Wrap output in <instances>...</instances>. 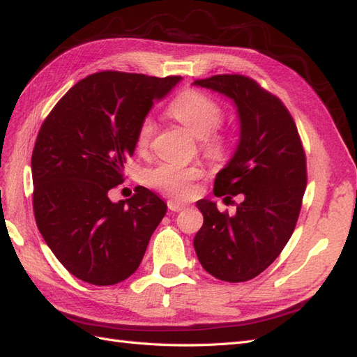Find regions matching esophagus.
<instances>
[{
	"mask_svg": "<svg viewBox=\"0 0 357 357\" xmlns=\"http://www.w3.org/2000/svg\"><path fill=\"white\" fill-rule=\"evenodd\" d=\"M167 206H169V210H172V211H182V210L187 208V204H182V202L175 201V199H170V201L167 202Z\"/></svg>",
	"mask_w": 357,
	"mask_h": 357,
	"instance_id": "34e87169",
	"label": "esophagus"
}]
</instances>
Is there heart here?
Here are the masks:
<instances>
[{"instance_id": "heart-1", "label": "heart", "mask_w": 357, "mask_h": 357, "mask_svg": "<svg viewBox=\"0 0 357 357\" xmlns=\"http://www.w3.org/2000/svg\"><path fill=\"white\" fill-rule=\"evenodd\" d=\"M167 112L170 117L201 138L202 151L213 160H220L228 152V139L218 132L225 117V111L219 102L199 89L187 88L173 98ZM155 121L144 117L139 121L135 146L139 152L147 151L155 135ZM204 176V169L199 165H179L161 162L149 169L144 175L146 184L175 199H187L193 195L195 181Z\"/></svg>"}]
</instances>
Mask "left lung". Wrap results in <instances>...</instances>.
<instances>
[{"label": "left lung", "mask_w": 357, "mask_h": 357, "mask_svg": "<svg viewBox=\"0 0 357 357\" xmlns=\"http://www.w3.org/2000/svg\"><path fill=\"white\" fill-rule=\"evenodd\" d=\"M233 98L240 117V141L233 158L214 181V195H242L237 211H219L211 201L196 205L204 225L195 250L204 269L229 283L255 278L277 259L291 238L307 184L305 152L284 103L242 74L195 80Z\"/></svg>", "instance_id": "1"}]
</instances>
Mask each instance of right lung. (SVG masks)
I'll list each match as a JSON object with an SVG mask.
<instances>
[{"mask_svg": "<svg viewBox=\"0 0 357 357\" xmlns=\"http://www.w3.org/2000/svg\"><path fill=\"white\" fill-rule=\"evenodd\" d=\"M181 76L100 71L77 82L47 115L31 155L33 213L45 243L82 281L112 286L134 273L167 211L151 190L114 204L139 121Z\"/></svg>", "mask_w": 357, "mask_h": 357, "instance_id": "right-lung-1", "label": "right lung"}]
</instances>
